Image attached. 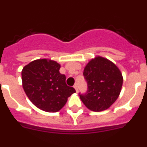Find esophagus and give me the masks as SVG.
Masks as SVG:
<instances>
[{"label": "esophagus", "instance_id": "esophagus-1", "mask_svg": "<svg viewBox=\"0 0 147 147\" xmlns=\"http://www.w3.org/2000/svg\"><path fill=\"white\" fill-rule=\"evenodd\" d=\"M74 88H75V90H76V91L78 92V86H77V85H76V84H75V85H74Z\"/></svg>", "mask_w": 147, "mask_h": 147}]
</instances>
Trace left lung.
Returning a JSON list of instances; mask_svg holds the SVG:
<instances>
[{
    "label": "left lung",
    "instance_id": "obj_1",
    "mask_svg": "<svg viewBox=\"0 0 147 147\" xmlns=\"http://www.w3.org/2000/svg\"><path fill=\"white\" fill-rule=\"evenodd\" d=\"M83 75L88 83V91L80 94L82 102L95 112L108 109L121 90L123 76L119 67L109 59L98 56L89 61Z\"/></svg>",
    "mask_w": 147,
    "mask_h": 147
}]
</instances>
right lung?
Returning <instances> with one entry per match:
<instances>
[{
  "label": "right lung",
  "mask_w": 147,
  "mask_h": 147,
  "mask_svg": "<svg viewBox=\"0 0 147 147\" xmlns=\"http://www.w3.org/2000/svg\"><path fill=\"white\" fill-rule=\"evenodd\" d=\"M60 65L48 59H36L22 70L23 88L29 100L40 110L56 113L64 107L76 90L65 83Z\"/></svg>",
  "instance_id": "1"
}]
</instances>
